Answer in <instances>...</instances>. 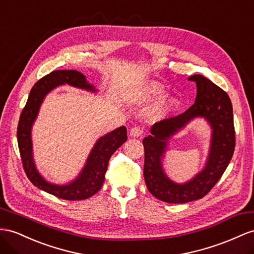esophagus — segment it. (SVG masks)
<instances>
[{
    "label": "esophagus",
    "mask_w": 254,
    "mask_h": 254,
    "mask_svg": "<svg viewBox=\"0 0 254 254\" xmlns=\"http://www.w3.org/2000/svg\"><path fill=\"white\" fill-rule=\"evenodd\" d=\"M142 134V129L138 127H134L131 128V131H129V135L132 136V137H139Z\"/></svg>",
    "instance_id": "obj_1"
}]
</instances>
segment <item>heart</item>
Segmentation results:
<instances>
[{"label":"heart","mask_w":254,"mask_h":254,"mask_svg":"<svg viewBox=\"0 0 254 254\" xmlns=\"http://www.w3.org/2000/svg\"><path fill=\"white\" fill-rule=\"evenodd\" d=\"M166 96V90L164 87L157 81H147L139 84V86L134 89L129 97H131L132 102L138 103V104H145L150 103L154 101H160L164 99ZM180 107V102L176 97H172V99L163 102L155 108V115L159 118H164L168 115H171L175 112H177Z\"/></svg>","instance_id":"1"}]
</instances>
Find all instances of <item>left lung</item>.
<instances>
[{
  "mask_svg": "<svg viewBox=\"0 0 254 254\" xmlns=\"http://www.w3.org/2000/svg\"><path fill=\"white\" fill-rule=\"evenodd\" d=\"M188 80L196 83L195 103L184 114L154 123L151 134L142 139L146 186L154 197L171 204L204 197L225 172L235 149L233 106L229 95L201 75H193ZM197 118H203L212 128L210 151L202 171L190 181L179 184L167 176L163 160L169 139Z\"/></svg>",
  "mask_w": 254,
  "mask_h": 254,
  "instance_id": "left-lung-1",
  "label": "left lung"
}]
</instances>
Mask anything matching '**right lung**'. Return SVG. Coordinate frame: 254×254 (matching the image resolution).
Masks as SVG:
<instances>
[{"label": "right lung", "instance_id": "add662e5", "mask_svg": "<svg viewBox=\"0 0 254 254\" xmlns=\"http://www.w3.org/2000/svg\"><path fill=\"white\" fill-rule=\"evenodd\" d=\"M63 84L86 90L91 93H97V89L87 80L86 76L78 70H54L43 77L31 89L28 102L20 115L17 128L18 147L24 172L35 187L62 199L81 200L91 197L97 191H100L105 180V173L110 157L127 139V128L122 126L101 136L91 149L82 170L69 183L57 185L45 179L35 165L33 144H32V127L40 113L45 97L51 91Z\"/></svg>", "mask_w": 254, "mask_h": 254}]
</instances>
